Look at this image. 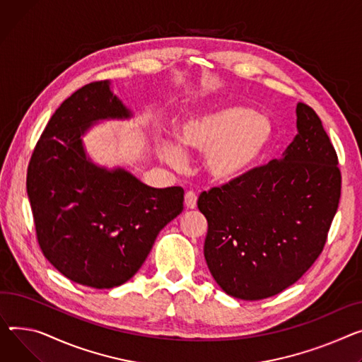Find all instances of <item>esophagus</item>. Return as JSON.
Here are the masks:
<instances>
[{"instance_id":"34e87169","label":"esophagus","mask_w":362,"mask_h":362,"mask_svg":"<svg viewBox=\"0 0 362 362\" xmlns=\"http://www.w3.org/2000/svg\"><path fill=\"white\" fill-rule=\"evenodd\" d=\"M197 201H198V195L195 194L194 190L186 192L185 195V205L187 209H195L197 208Z\"/></svg>"}]
</instances>
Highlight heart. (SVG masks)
Wrapping results in <instances>:
<instances>
[{
  "label": "heart",
  "mask_w": 362,
  "mask_h": 362,
  "mask_svg": "<svg viewBox=\"0 0 362 362\" xmlns=\"http://www.w3.org/2000/svg\"><path fill=\"white\" fill-rule=\"evenodd\" d=\"M180 146L205 153L208 175L221 183L246 177L260 161L272 139L269 119L245 106H220L185 117L176 128ZM173 141H160L161 158L173 167L185 161V153Z\"/></svg>",
  "instance_id": "1"
}]
</instances>
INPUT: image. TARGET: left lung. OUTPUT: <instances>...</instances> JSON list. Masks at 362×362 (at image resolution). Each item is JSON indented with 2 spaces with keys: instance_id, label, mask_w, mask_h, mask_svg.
<instances>
[{
  "instance_id": "left-lung-1",
  "label": "left lung",
  "mask_w": 362,
  "mask_h": 362,
  "mask_svg": "<svg viewBox=\"0 0 362 362\" xmlns=\"http://www.w3.org/2000/svg\"><path fill=\"white\" fill-rule=\"evenodd\" d=\"M297 129L282 158L198 199L208 221L206 264L231 297L255 301L279 294L325 247L341 198L338 156L305 103L297 105Z\"/></svg>"
}]
</instances>
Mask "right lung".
<instances>
[{
	"label": "right lung",
	"instance_id": "1",
	"mask_svg": "<svg viewBox=\"0 0 362 362\" xmlns=\"http://www.w3.org/2000/svg\"><path fill=\"white\" fill-rule=\"evenodd\" d=\"M109 81L72 93L55 110L28 167L39 246L68 279L113 288L146 262L158 233L183 211L180 186L156 189L124 168L87 158L81 136L103 119H128Z\"/></svg>",
	"mask_w": 362,
	"mask_h": 362
}]
</instances>
